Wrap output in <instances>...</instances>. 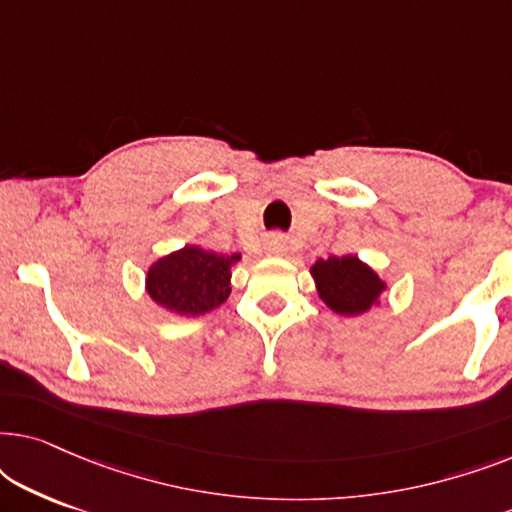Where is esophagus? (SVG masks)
Returning a JSON list of instances; mask_svg holds the SVG:
<instances>
[{
  "instance_id": "obj_1",
  "label": "esophagus",
  "mask_w": 512,
  "mask_h": 512,
  "mask_svg": "<svg viewBox=\"0 0 512 512\" xmlns=\"http://www.w3.org/2000/svg\"><path fill=\"white\" fill-rule=\"evenodd\" d=\"M268 251H270V254H282V251H286V237L279 235V233L270 235Z\"/></svg>"
}]
</instances>
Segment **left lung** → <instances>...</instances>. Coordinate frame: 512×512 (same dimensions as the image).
<instances>
[{
  "mask_svg": "<svg viewBox=\"0 0 512 512\" xmlns=\"http://www.w3.org/2000/svg\"><path fill=\"white\" fill-rule=\"evenodd\" d=\"M324 303L338 314H361L380 298L384 282L356 256H328L312 265Z\"/></svg>",
  "mask_w": 512,
  "mask_h": 512,
  "instance_id": "obj_1",
  "label": "left lung"
}]
</instances>
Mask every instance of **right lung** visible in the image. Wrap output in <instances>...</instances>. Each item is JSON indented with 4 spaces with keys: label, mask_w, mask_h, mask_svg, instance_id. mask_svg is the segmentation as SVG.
Listing matches in <instances>:
<instances>
[{
    "label": "right lung",
    "mask_w": 512,
    "mask_h": 512,
    "mask_svg": "<svg viewBox=\"0 0 512 512\" xmlns=\"http://www.w3.org/2000/svg\"><path fill=\"white\" fill-rule=\"evenodd\" d=\"M240 254L226 256L200 247H184L151 265L146 291L170 312L205 314L219 307L230 293V265Z\"/></svg>",
    "instance_id": "add662e5"
}]
</instances>
